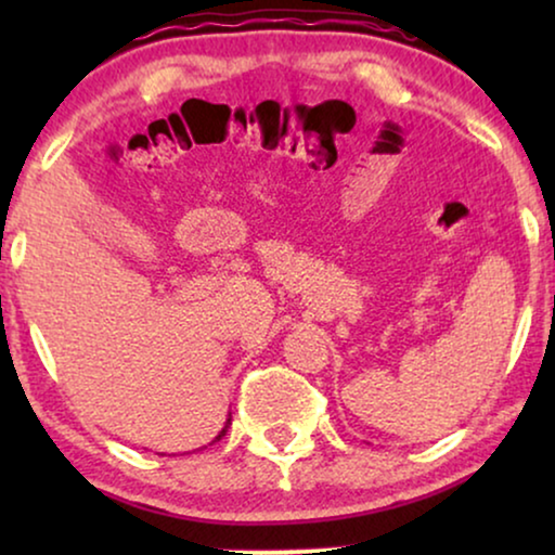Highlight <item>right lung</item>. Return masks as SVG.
I'll list each match as a JSON object with an SVG mask.
<instances>
[{"label":"right lung","instance_id":"add662e5","mask_svg":"<svg viewBox=\"0 0 555 555\" xmlns=\"http://www.w3.org/2000/svg\"><path fill=\"white\" fill-rule=\"evenodd\" d=\"M230 424H232V414H230V416H227V422H224V427H222V431H219V435H217L215 439H211V442H217V439H222V437L227 435V429H230Z\"/></svg>","mask_w":555,"mask_h":555}]
</instances>
